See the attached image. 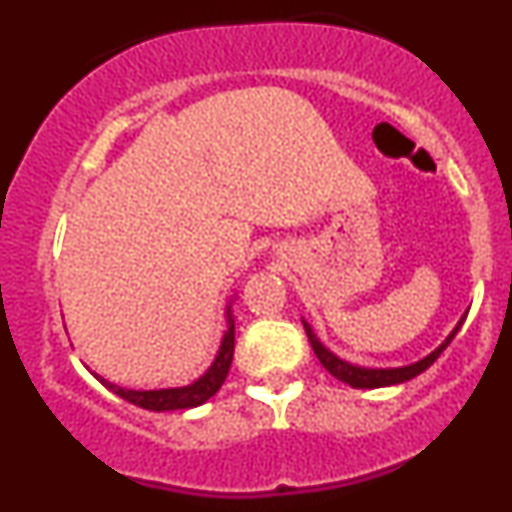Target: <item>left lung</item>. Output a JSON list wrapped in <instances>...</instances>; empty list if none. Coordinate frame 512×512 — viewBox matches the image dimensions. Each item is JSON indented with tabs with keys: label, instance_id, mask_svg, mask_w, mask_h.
<instances>
[{
	"label": "left lung",
	"instance_id": "obj_1",
	"mask_svg": "<svg viewBox=\"0 0 512 512\" xmlns=\"http://www.w3.org/2000/svg\"><path fill=\"white\" fill-rule=\"evenodd\" d=\"M464 317L460 322H457V327L448 334V339H445L443 344L438 346L436 351H431L426 358H421V361L411 363V366H402V368H361V366H354V363L349 361H342L339 356H334L330 349H327L325 344L317 339V334L313 332V327L308 325V322L303 320V327H305V334H308V342L313 346L315 356L320 358V363L325 366L330 373L334 375L337 380H342V383L351 385V387H361V390H373V387H387V385H399V383H407V380L416 378L419 373H424L428 366H433V361L443 354L445 349H448V344L452 342V337H455L457 330L462 327Z\"/></svg>",
	"mask_w": 512,
	"mask_h": 512
}]
</instances>
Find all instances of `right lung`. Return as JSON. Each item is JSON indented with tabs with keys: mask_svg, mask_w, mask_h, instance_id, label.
Listing matches in <instances>:
<instances>
[{
	"mask_svg": "<svg viewBox=\"0 0 512 512\" xmlns=\"http://www.w3.org/2000/svg\"><path fill=\"white\" fill-rule=\"evenodd\" d=\"M226 317H228V330L221 339L219 354H216L214 363H211L207 373L199 375L192 385L168 387V390H127V387L108 383V380H103L101 375H96V378L101 380L110 392H115L117 397L127 399L129 404H137V407L149 409V411H173V409L199 407V404H204L207 399H211L221 390L223 380H226L228 375V368H231L233 349H236V325H233L231 305L226 308Z\"/></svg>",
	"mask_w": 512,
	"mask_h": 512,
	"instance_id": "right-lung-1",
	"label": "right lung"
}]
</instances>
